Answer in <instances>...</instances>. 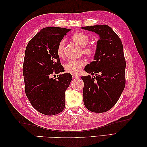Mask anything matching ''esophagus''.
Instances as JSON below:
<instances>
[{"label":"esophagus","instance_id":"34e87169","mask_svg":"<svg viewBox=\"0 0 147 147\" xmlns=\"http://www.w3.org/2000/svg\"><path fill=\"white\" fill-rule=\"evenodd\" d=\"M71 76H72V78H78L79 77V75H78V74H72Z\"/></svg>","mask_w":147,"mask_h":147}]
</instances>
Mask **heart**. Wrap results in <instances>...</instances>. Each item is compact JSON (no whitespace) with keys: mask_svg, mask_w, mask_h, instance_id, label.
<instances>
[{"mask_svg":"<svg viewBox=\"0 0 147 147\" xmlns=\"http://www.w3.org/2000/svg\"><path fill=\"white\" fill-rule=\"evenodd\" d=\"M71 40L75 42L79 46L84 47V53L88 56L93 55L95 52L94 47L92 45L86 46V44L89 42V38L85 33L81 32H77L71 36ZM64 41L61 40L59 42L57 46V53L59 57H62L64 55ZM86 64L85 60L78 59V60H71L64 66L65 70L67 72L71 74H77L81 70V69L85 66Z\"/></svg>","mask_w":147,"mask_h":147,"instance_id":"heart-1","label":"heart"}]
</instances>
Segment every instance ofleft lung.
Returning <instances> with one entry per match:
<instances>
[{"mask_svg": "<svg viewBox=\"0 0 147 147\" xmlns=\"http://www.w3.org/2000/svg\"><path fill=\"white\" fill-rule=\"evenodd\" d=\"M82 28L100 36L94 61L85 68L91 75L81 77L84 82L83 102L90 111L104 113L116 104L125 87L126 61L123 45L109 26L94 25Z\"/></svg>", "mask_w": 147, "mask_h": 147, "instance_id": "1", "label": "left lung"}]
</instances>
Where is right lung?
Returning a JSON list of instances; mask_svg holds the SVG:
<instances>
[{
  "label": "right lung",
  "instance_id": "obj_1",
  "mask_svg": "<svg viewBox=\"0 0 147 147\" xmlns=\"http://www.w3.org/2000/svg\"><path fill=\"white\" fill-rule=\"evenodd\" d=\"M69 30L45 27L26 45L23 66L25 94L32 107L44 115H55L64 109L65 92L72 77L69 73L60 74L54 79L51 76L64 71L57 49Z\"/></svg>",
  "mask_w": 147,
  "mask_h": 147
}]
</instances>
